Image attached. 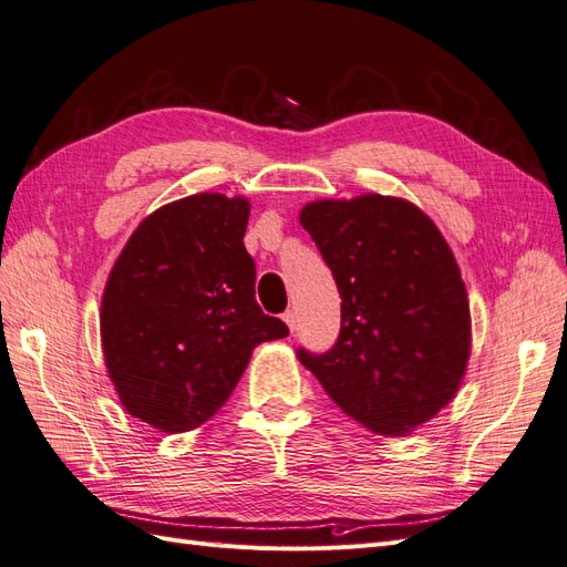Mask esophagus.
<instances>
[{
  "label": "esophagus",
  "mask_w": 567,
  "mask_h": 567,
  "mask_svg": "<svg viewBox=\"0 0 567 567\" xmlns=\"http://www.w3.org/2000/svg\"><path fill=\"white\" fill-rule=\"evenodd\" d=\"M284 321L288 323L290 333H296V329H298V315H296L293 310H286V312H284Z\"/></svg>",
  "instance_id": "1"
}]
</instances>
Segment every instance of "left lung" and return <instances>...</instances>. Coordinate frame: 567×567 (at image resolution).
<instances>
[{
	"instance_id": "8db88e82",
	"label": "left lung",
	"mask_w": 567,
	"mask_h": 567,
	"mask_svg": "<svg viewBox=\"0 0 567 567\" xmlns=\"http://www.w3.org/2000/svg\"><path fill=\"white\" fill-rule=\"evenodd\" d=\"M300 225L342 302L333 348H300L298 359L357 423L411 433L452 402L471 354L468 296L447 241L414 203L379 194L307 203Z\"/></svg>"
}]
</instances>
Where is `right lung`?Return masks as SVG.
<instances>
[{
    "instance_id": "1",
    "label": "right lung",
    "mask_w": 567,
    "mask_h": 567,
    "mask_svg": "<svg viewBox=\"0 0 567 567\" xmlns=\"http://www.w3.org/2000/svg\"><path fill=\"white\" fill-rule=\"evenodd\" d=\"M250 203L196 194L167 203L130 236L101 300V342L123 406L161 433L217 414L252 350L288 336L255 300L244 246Z\"/></svg>"
}]
</instances>
